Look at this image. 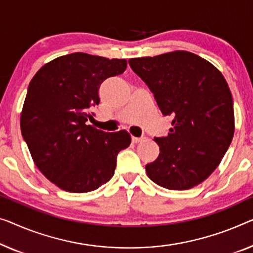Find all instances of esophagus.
I'll list each match as a JSON object with an SVG mask.
<instances>
[{"mask_svg":"<svg viewBox=\"0 0 253 253\" xmlns=\"http://www.w3.org/2000/svg\"><path fill=\"white\" fill-rule=\"evenodd\" d=\"M143 139H144V137H143V136H141V137H136V136H131V142H133V143H138V142H141V141H143Z\"/></svg>","mask_w":253,"mask_h":253,"instance_id":"34e87169","label":"esophagus"}]
</instances>
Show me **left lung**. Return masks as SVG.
<instances>
[{"label": "left lung", "mask_w": 253, "mask_h": 253, "mask_svg": "<svg viewBox=\"0 0 253 253\" xmlns=\"http://www.w3.org/2000/svg\"><path fill=\"white\" fill-rule=\"evenodd\" d=\"M129 66L153 93L167 136L154 137L159 156L146 174L169 190H188L212 174L234 135L233 97L225 78L207 60L186 51L130 59Z\"/></svg>", "instance_id": "obj_1"}]
</instances>
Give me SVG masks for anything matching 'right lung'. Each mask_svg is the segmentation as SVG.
Returning <instances> with one entry per match:
<instances>
[{
    "label": "right lung",
    "mask_w": 253,
    "mask_h": 253,
    "mask_svg": "<svg viewBox=\"0 0 253 253\" xmlns=\"http://www.w3.org/2000/svg\"><path fill=\"white\" fill-rule=\"evenodd\" d=\"M125 59L82 52L59 56L29 83L20 127L37 168L48 180L71 193L99 188L115 174L117 156L130 144L126 130L115 133L86 125L100 102L107 78L126 70Z\"/></svg>",
    "instance_id": "1"
}]
</instances>
